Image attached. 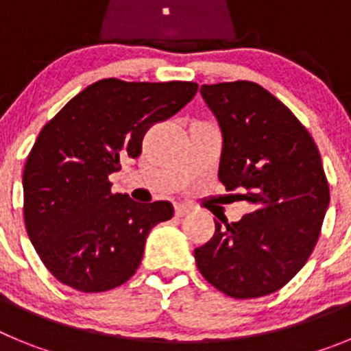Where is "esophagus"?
I'll use <instances>...</instances> for the list:
<instances>
[{
	"mask_svg": "<svg viewBox=\"0 0 351 351\" xmlns=\"http://www.w3.org/2000/svg\"><path fill=\"white\" fill-rule=\"evenodd\" d=\"M191 207L184 206V204H176V216L178 218H182V216H186V214H190Z\"/></svg>",
	"mask_w": 351,
	"mask_h": 351,
	"instance_id": "34e87169",
	"label": "esophagus"
}]
</instances>
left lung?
I'll return each mask as SVG.
<instances>
[{"label": "left lung", "instance_id": "obj_1", "mask_svg": "<svg viewBox=\"0 0 351 351\" xmlns=\"http://www.w3.org/2000/svg\"><path fill=\"white\" fill-rule=\"evenodd\" d=\"M200 95L221 128L218 178L250 202L235 223H216L195 250L198 271L234 299L269 295L304 267L328 207V182L309 132L255 82L204 84Z\"/></svg>", "mask_w": 351, "mask_h": 351}]
</instances>
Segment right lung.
Returning a JSON list of instances; mask_svg holds the SVG:
<instances>
[{"mask_svg":"<svg viewBox=\"0 0 351 351\" xmlns=\"http://www.w3.org/2000/svg\"><path fill=\"white\" fill-rule=\"evenodd\" d=\"M197 89L181 80L104 79L43 126L24 165V221L56 280L96 293L135 274L149 232L172 218L173 207L112 193L108 176L137 158L145 132L178 114Z\"/></svg>","mask_w":351,"mask_h":351,"instance_id":"add662e5","label":"right lung"}]
</instances>
